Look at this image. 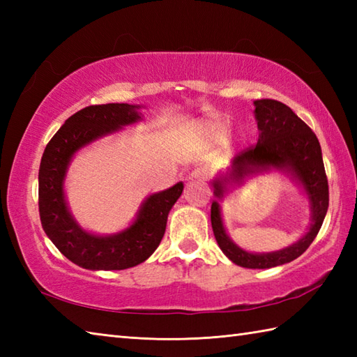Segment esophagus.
<instances>
[{
  "label": "esophagus",
  "mask_w": 357,
  "mask_h": 357,
  "mask_svg": "<svg viewBox=\"0 0 357 357\" xmlns=\"http://www.w3.org/2000/svg\"><path fill=\"white\" fill-rule=\"evenodd\" d=\"M210 176V172L207 169H204V167H199V169H195L188 179L190 181H207Z\"/></svg>",
  "instance_id": "34e87169"
}]
</instances>
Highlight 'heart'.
Here are the masks:
<instances>
[{
    "label": "heart",
    "mask_w": 357,
    "mask_h": 357,
    "mask_svg": "<svg viewBox=\"0 0 357 357\" xmlns=\"http://www.w3.org/2000/svg\"><path fill=\"white\" fill-rule=\"evenodd\" d=\"M229 126L224 119L218 116H208L198 123V133L210 144H219L225 139Z\"/></svg>",
    "instance_id": "heart-1"
}]
</instances>
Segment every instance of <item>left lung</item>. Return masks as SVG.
Listing matches in <instances>:
<instances>
[{
    "label": "left lung",
    "mask_w": 357,
    "mask_h": 357,
    "mask_svg": "<svg viewBox=\"0 0 357 357\" xmlns=\"http://www.w3.org/2000/svg\"><path fill=\"white\" fill-rule=\"evenodd\" d=\"M255 119L259 138L253 149L233 159L227 172L211 181L215 199L211 202V227L219 248L229 259L244 268H271L299 257L319 233L328 210V181L325 174L321 144L304 121L275 100L255 101ZM280 171L287 174L306 195L310 208V227L291 246L270 254H252L234 245L225 230L220 202L255 174Z\"/></svg>",
    "instance_id": "obj_1"
}]
</instances>
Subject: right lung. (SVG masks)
I'll return each mask as SVG.
<instances>
[{"label":"right lung","instance_id":"add662e5","mask_svg":"<svg viewBox=\"0 0 357 357\" xmlns=\"http://www.w3.org/2000/svg\"><path fill=\"white\" fill-rule=\"evenodd\" d=\"M142 105L112 102L90 105L66 121L45 147L38 173V206L43 229L67 259L87 270H126L153 255L167 216L184 190L176 183L149 195L133 221L112 234L87 231L73 218L64 183L73 156L90 144L142 121Z\"/></svg>","mask_w":357,"mask_h":357}]
</instances>
